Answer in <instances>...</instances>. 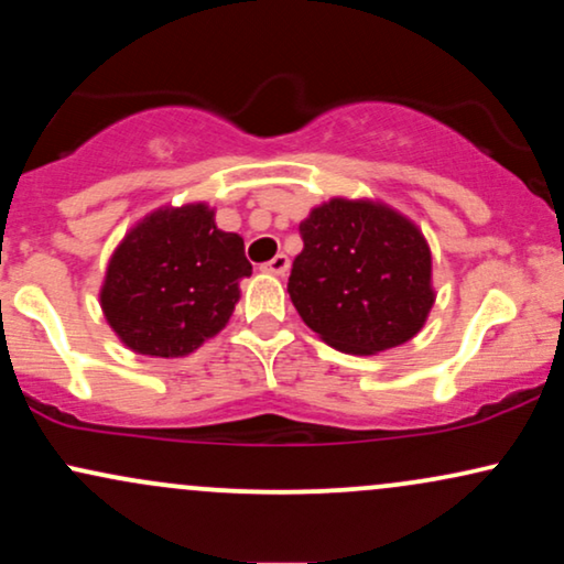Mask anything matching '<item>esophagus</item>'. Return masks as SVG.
<instances>
[{
  "label": "esophagus",
  "instance_id": "1",
  "mask_svg": "<svg viewBox=\"0 0 564 564\" xmlns=\"http://www.w3.org/2000/svg\"><path fill=\"white\" fill-rule=\"evenodd\" d=\"M264 273H273V275H286L289 273V257L286 254H275L273 260L262 264Z\"/></svg>",
  "mask_w": 564,
  "mask_h": 564
}]
</instances>
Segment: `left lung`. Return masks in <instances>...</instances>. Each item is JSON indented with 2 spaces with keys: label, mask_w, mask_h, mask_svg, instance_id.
Wrapping results in <instances>:
<instances>
[{
  "label": "left lung",
  "mask_w": 564,
  "mask_h": 564,
  "mask_svg": "<svg viewBox=\"0 0 564 564\" xmlns=\"http://www.w3.org/2000/svg\"><path fill=\"white\" fill-rule=\"evenodd\" d=\"M289 294L323 341L352 355L403 345L424 326L432 257L416 225L368 200L334 198L300 225Z\"/></svg>",
  "instance_id": "8db88e82"
}]
</instances>
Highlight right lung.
Segmentation results:
<instances>
[{
	"mask_svg": "<svg viewBox=\"0 0 564 564\" xmlns=\"http://www.w3.org/2000/svg\"><path fill=\"white\" fill-rule=\"evenodd\" d=\"M246 275L243 238L217 230L209 206L161 209L113 251L102 313L134 352L180 358L223 332Z\"/></svg>",
	"mask_w": 564,
	"mask_h": 564,
	"instance_id": "1",
	"label": "right lung"
}]
</instances>
